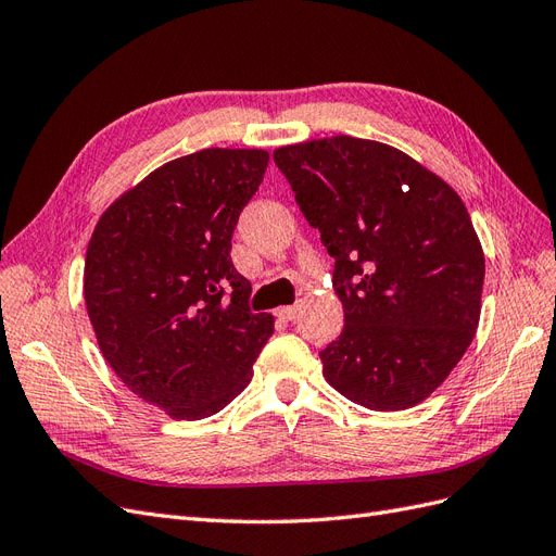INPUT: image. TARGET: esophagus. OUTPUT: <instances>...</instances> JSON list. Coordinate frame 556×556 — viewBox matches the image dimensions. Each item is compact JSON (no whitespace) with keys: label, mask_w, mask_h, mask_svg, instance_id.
Masks as SVG:
<instances>
[{"label":"esophagus","mask_w":556,"mask_h":556,"mask_svg":"<svg viewBox=\"0 0 556 556\" xmlns=\"http://www.w3.org/2000/svg\"><path fill=\"white\" fill-rule=\"evenodd\" d=\"M296 313H299V306H282V308L276 311V315H278L280 319H288V323H290V319L296 317Z\"/></svg>","instance_id":"esophagus-1"}]
</instances>
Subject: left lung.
I'll use <instances>...</instances> for the list:
<instances>
[{
    "label": "left lung",
    "mask_w": 556,
    "mask_h": 556,
    "mask_svg": "<svg viewBox=\"0 0 556 556\" xmlns=\"http://www.w3.org/2000/svg\"><path fill=\"white\" fill-rule=\"evenodd\" d=\"M274 162L336 260L345 327L319 352L327 382L368 410L417 406L478 329L484 255L464 201L401 150L345 134Z\"/></svg>",
    "instance_id": "1"
}]
</instances>
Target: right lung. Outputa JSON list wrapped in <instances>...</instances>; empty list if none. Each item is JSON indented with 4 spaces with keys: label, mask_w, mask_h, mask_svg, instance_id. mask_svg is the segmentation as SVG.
Wrapping results in <instances>:
<instances>
[{
    "label": "right lung",
    "mask_w": 556,
    "mask_h": 556,
    "mask_svg": "<svg viewBox=\"0 0 556 556\" xmlns=\"http://www.w3.org/2000/svg\"><path fill=\"white\" fill-rule=\"evenodd\" d=\"M266 150L204 148L166 162L99 217L83 294L104 359L139 399L204 419L252 378L274 317L250 313L231 233Z\"/></svg>",
    "instance_id": "right-lung-1"
}]
</instances>
